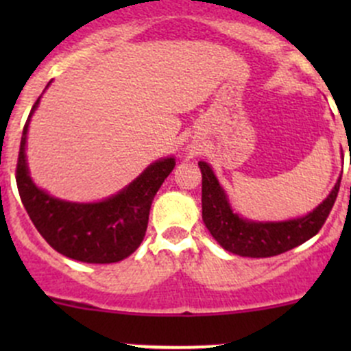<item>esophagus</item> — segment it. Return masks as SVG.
<instances>
[{
	"label": "esophagus",
	"mask_w": 351,
	"mask_h": 351,
	"mask_svg": "<svg viewBox=\"0 0 351 351\" xmlns=\"http://www.w3.org/2000/svg\"><path fill=\"white\" fill-rule=\"evenodd\" d=\"M185 154H186V156H189V158H192V156H193V154H195V153H193V151H192V149H186V151H185Z\"/></svg>",
	"instance_id": "esophagus-1"
}]
</instances>
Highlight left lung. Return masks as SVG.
I'll return each instance as SVG.
<instances>
[{
    "mask_svg": "<svg viewBox=\"0 0 351 351\" xmlns=\"http://www.w3.org/2000/svg\"><path fill=\"white\" fill-rule=\"evenodd\" d=\"M198 166L202 171V219L205 228L226 251L250 258L277 256L316 236L335 205L341 182L338 178L329 195L307 215L289 221L260 222L236 214L210 165L198 161Z\"/></svg>",
    "mask_w": 351,
    "mask_h": 351,
    "instance_id": "obj_1",
    "label": "left lung"
}]
</instances>
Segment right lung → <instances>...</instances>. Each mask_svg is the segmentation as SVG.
<instances>
[{"instance_id":"add662e5","label":"right lung","mask_w":351,"mask_h":351,"mask_svg":"<svg viewBox=\"0 0 351 351\" xmlns=\"http://www.w3.org/2000/svg\"><path fill=\"white\" fill-rule=\"evenodd\" d=\"M38 104L40 97L23 127L16 162L19 193L34 226L58 253L83 263H117L130 256L146 236L151 204L175 168V158L158 159L125 189L101 202L80 204L56 198L35 185L25 154L28 125Z\"/></svg>"}]
</instances>
